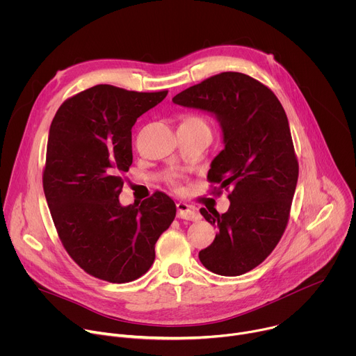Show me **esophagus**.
I'll list each match as a JSON object with an SVG mask.
<instances>
[{"instance_id": "1", "label": "esophagus", "mask_w": 356, "mask_h": 356, "mask_svg": "<svg viewBox=\"0 0 356 356\" xmlns=\"http://www.w3.org/2000/svg\"><path fill=\"white\" fill-rule=\"evenodd\" d=\"M177 217L183 218V220H188V221H197L200 218V214L197 211V209H194L193 206L186 204V202H177Z\"/></svg>"}]
</instances>
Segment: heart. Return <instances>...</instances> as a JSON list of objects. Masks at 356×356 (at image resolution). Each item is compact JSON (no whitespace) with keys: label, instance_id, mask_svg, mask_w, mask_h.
I'll return each instance as SVG.
<instances>
[{"label":"heart","instance_id":"1","mask_svg":"<svg viewBox=\"0 0 356 356\" xmlns=\"http://www.w3.org/2000/svg\"><path fill=\"white\" fill-rule=\"evenodd\" d=\"M183 122H184V124H191V125H200V127H207V128H209L207 122H206L204 120H201V118H198V117H188V118H186V120H184Z\"/></svg>","mask_w":356,"mask_h":356}]
</instances>
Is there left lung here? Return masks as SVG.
Returning <instances> with one entry per match:
<instances>
[{
    "mask_svg": "<svg viewBox=\"0 0 356 356\" xmlns=\"http://www.w3.org/2000/svg\"><path fill=\"white\" fill-rule=\"evenodd\" d=\"M216 117L224 149L207 179L229 188V209H201L218 234L198 258L213 273L239 276L261 265L280 241L298 179L290 127L277 97L238 72H224L172 98Z\"/></svg>",
    "mask_w": 356,
    "mask_h": 356,
    "instance_id": "left-lung-1",
    "label": "left lung"
}]
</instances>
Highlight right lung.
Wrapping results in <instances>:
<instances>
[{"label": "right lung", "mask_w": 356, "mask_h": 356, "mask_svg": "<svg viewBox=\"0 0 356 356\" xmlns=\"http://www.w3.org/2000/svg\"><path fill=\"white\" fill-rule=\"evenodd\" d=\"M168 91L98 84L66 99L49 129L43 191L59 238L88 275L128 283L155 261V243L176 217L162 191L122 206L121 173L132 165V127Z\"/></svg>", "instance_id": "right-lung-1"}]
</instances>
